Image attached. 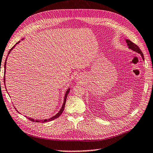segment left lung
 Wrapping results in <instances>:
<instances>
[{
	"mask_svg": "<svg viewBox=\"0 0 153 153\" xmlns=\"http://www.w3.org/2000/svg\"><path fill=\"white\" fill-rule=\"evenodd\" d=\"M126 42H127V45H128V47H129V48L131 49H132V50L134 51H136L137 53H139L141 55V57H142L143 60H144V56H143V53H142L141 49H139V47L136 44H135L134 43H133L132 42H131L130 40H129V39H126Z\"/></svg>",
	"mask_w": 153,
	"mask_h": 153,
	"instance_id": "8db88e82",
	"label": "left lung"
}]
</instances>
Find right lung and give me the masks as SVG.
Listing matches in <instances>:
<instances>
[{
    "label": "right lung",
    "instance_id": "add662e5",
    "mask_svg": "<svg viewBox=\"0 0 153 153\" xmlns=\"http://www.w3.org/2000/svg\"><path fill=\"white\" fill-rule=\"evenodd\" d=\"M20 43V41L18 42H17L16 43V45L17 44V43ZM15 45H14L13 47H12V48H11V49L10 51H9V52H8V54L10 53V51L12 50V49H13V48H14L15 47ZM7 59H6V61H5V63H4V68H5V70H4V74H5V73H6V65H7ZM4 84H5V76H4ZM6 87V86H5ZM69 92H70V88H68V89H67V92H66V94H65V98H64V102H63V105H62V107H61V110H59V111L58 112V113L56 114V115H55V116H53V117H50V118H49V119H45V120H34V119H32V118H30V117H27V119H29L30 121H36V122H41V123H44V122H47V121H52V120H55V119H56V118H57V117H59V116H61V114L63 113V110H64V109H65V103H66V99H67V95L68 94V93H69ZM17 111L18 112V111L17 110Z\"/></svg>",
    "mask_w": 153,
    "mask_h": 153
}]
</instances>
